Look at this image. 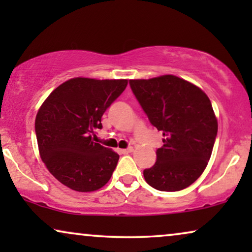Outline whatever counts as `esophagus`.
I'll return each mask as SVG.
<instances>
[{
	"instance_id": "esophagus-1",
	"label": "esophagus",
	"mask_w": 252,
	"mask_h": 252,
	"mask_svg": "<svg viewBox=\"0 0 252 252\" xmlns=\"http://www.w3.org/2000/svg\"><path fill=\"white\" fill-rule=\"evenodd\" d=\"M133 150H134V149H133V147H128V148H127V149H122V150H120V153L125 155V154H129V153H132Z\"/></svg>"
}]
</instances>
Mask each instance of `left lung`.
<instances>
[{
	"label": "left lung",
	"mask_w": 252,
	"mask_h": 252,
	"mask_svg": "<svg viewBox=\"0 0 252 252\" xmlns=\"http://www.w3.org/2000/svg\"><path fill=\"white\" fill-rule=\"evenodd\" d=\"M129 85L151 125L164 136L156 163L143 171L147 184L160 191L189 187L204 172L218 132L209 97L171 74L129 80Z\"/></svg>",
	"instance_id": "8db88e82"
}]
</instances>
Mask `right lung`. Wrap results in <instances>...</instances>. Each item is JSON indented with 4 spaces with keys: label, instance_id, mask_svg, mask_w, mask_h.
<instances>
[{
    "label": "right lung",
    "instance_id": "right-lung-1",
    "mask_svg": "<svg viewBox=\"0 0 252 252\" xmlns=\"http://www.w3.org/2000/svg\"><path fill=\"white\" fill-rule=\"evenodd\" d=\"M127 80L73 78L55 89L37 111L35 134L41 159L61 184L94 191L110 180L119 155L94 142L106 109Z\"/></svg>",
    "mask_w": 252,
    "mask_h": 252
}]
</instances>
